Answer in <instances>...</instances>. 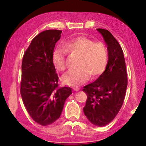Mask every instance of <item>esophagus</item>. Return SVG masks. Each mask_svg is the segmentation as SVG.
Here are the masks:
<instances>
[{
	"instance_id": "34e87169",
	"label": "esophagus",
	"mask_w": 146,
	"mask_h": 146,
	"mask_svg": "<svg viewBox=\"0 0 146 146\" xmlns=\"http://www.w3.org/2000/svg\"><path fill=\"white\" fill-rule=\"evenodd\" d=\"M73 89L74 91H78V90H80V88H79V87H74Z\"/></svg>"
}]
</instances>
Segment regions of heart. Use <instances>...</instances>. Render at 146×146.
<instances>
[{
  "label": "heart",
  "mask_w": 146,
  "mask_h": 146,
  "mask_svg": "<svg viewBox=\"0 0 146 146\" xmlns=\"http://www.w3.org/2000/svg\"><path fill=\"white\" fill-rule=\"evenodd\" d=\"M68 53H78V67L70 70L63 75L62 80L65 84L78 86L86 82L90 78H97L105 71L108 63V49L101 42H95L86 36H78L64 43ZM66 52L56 48L53 53L52 61L55 68L63 71L67 67Z\"/></svg>",
  "instance_id": "obj_1"
}]
</instances>
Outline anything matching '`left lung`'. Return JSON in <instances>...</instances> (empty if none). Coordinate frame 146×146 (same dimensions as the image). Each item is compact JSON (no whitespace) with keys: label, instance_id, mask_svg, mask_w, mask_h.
Returning <instances> with one entry per match:
<instances>
[{"label":"left lung","instance_id":"left-lung-1","mask_svg":"<svg viewBox=\"0 0 146 146\" xmlns=\"http://www.w3.org/2000/svg\"><path fill=\"white\" fill-rule=\"evenodd\" d=\"M107 44L108 60L105 71L82 90L87 100L84 113L89 121L102 127L111 122L121 109L128 85L123 50L112 33L98 29Z\"/></svg>","mask_w":146,"mask_h":146}]
</instances>
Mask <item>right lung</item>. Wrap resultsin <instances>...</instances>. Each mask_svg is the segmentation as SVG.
Segmentation results:
<instances>
[{"label": "right lung", "instance_id": "obj_1", "mask_svg": "<svg viewBox=\"0 0 146 146\" xmlns=\"http://www.w3.org/2000/svg\"><path fill=\"white\" fill-rule=\"evenodd\" d=\"M62 31L49 29L31 40L22 61L21 94L26 110L38 124L48 125L60 117L70 87L58 86V75L52 61Z\"/></svg>", "mask_w": 146, "mask_h": 146}]
</instances>
